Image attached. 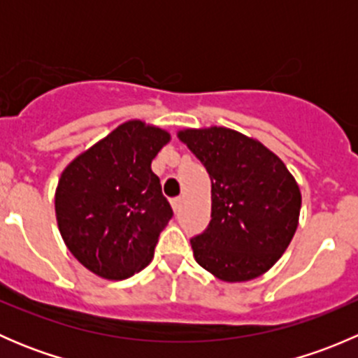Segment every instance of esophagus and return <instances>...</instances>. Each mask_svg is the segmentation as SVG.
Masks as SVG:
<instances>
[{"label":"esophagus","mask_w":358,"mask_h":358,"mask_svg":"<svg viewBox=\"0 0 358 358\" xmlns=\"http://www.w3.org/2000/svg\"><path fill=\"white\" fill-rule=\"evenodd\" d=\"M171 206H173V211L178 213L180 208H182V199H180V197H175V199H171Z\"/></svg>","instance_id":"34e87169"}]
</instances>
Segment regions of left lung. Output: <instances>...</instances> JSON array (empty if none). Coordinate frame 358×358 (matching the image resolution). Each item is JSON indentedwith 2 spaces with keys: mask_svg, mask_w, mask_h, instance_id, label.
<instances>
[{
  "mask_svg": "<svg viewBox=\"0 0 358 358\" xmlns=\"http://www.w3.org/2000/svg\"><path fill=\"white\" fill-rule=\"evenodd\" d=\"M178 138L211 178V222L190 239L194 258L225 282L256 279L275 265L294 236L298 183L275 154L234 129H183Z\"/></svg>",
  "mask_w": 358,
  "mask_h": 358,
  "instance_id": "1",
  "label": "left lung"
}]
</instances>
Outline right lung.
I'll use <instances>...</instances> for the list:
<instances>
[{
  "mask_svg": "<svg viewBox=\"0 0 358 358\" xmlns=\"http://www.w3.org/2000/svg\"><path fill=\"white\" fill-rule=\"evenodd\" d=\"M168 142L164 129L128 121L64 169L55 192L60 234L96 275L128 279L152 259L173 209L150 162Z\"/></svg>",
  "mask_w": 358,
  "mask_h": 358,
  "instance_id": "add662e5",
  "label": "right lung"
}]
</instances>
